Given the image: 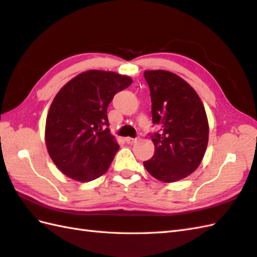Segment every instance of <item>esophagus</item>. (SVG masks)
Listing matches in <instances>:
<instances>
[{"mask_svg":"<svg viewBox=\"0 0 257 257\" xmlns=\"http://www.w3.org/2000/svg\"><path fill=\"white\" fill-rule=\"evenodd\" d=\"M137 138H130V137H127V138H125L124 139V141H125V143H127L128 145H134V144H136V143H137Z\"/></svg>","mask_w":257,"mask_h":257,"instance_id":"34e87169","label":"esophagus"}]
</instances>
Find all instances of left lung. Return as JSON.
<instances>
[{
  "mask_svg": "<svg viewBox=\"0 0 257 257\" xmlns=\"http://www.w3.org/2000/svg\"><path fill=\"white\" fill-rule=\"evenodd\" d=\"M152 122L161 127L151 136L155 155L144 166L159 181L171 183L190 176L203 159L209 122L199 95L187 81L168 70H146Z\"/></svg>",
  "mask_w": 257,
  "mask_h": 257,
  "instance_id": "1",
  "label": "left lung"
}]
</instances>
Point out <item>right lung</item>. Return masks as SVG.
Listing matches in <instances>:
<instances>
[{"label":"right lung","instance_id":"obj_1","mask_svg":"<svg viewBox=\"0 0 257 257\" xmlns=\"http://www.w3.org/2000/svg\"><path fill=\"white\" fill-rule=\"evenodd\" d=\"M132 77L91 69L70 79L48 110L45 144L51 159L65 176L89 182L105 173L119 146L106 128L108 105Z\"/></svg>","mask_w":257,"mask_h":257}]
</instances>
